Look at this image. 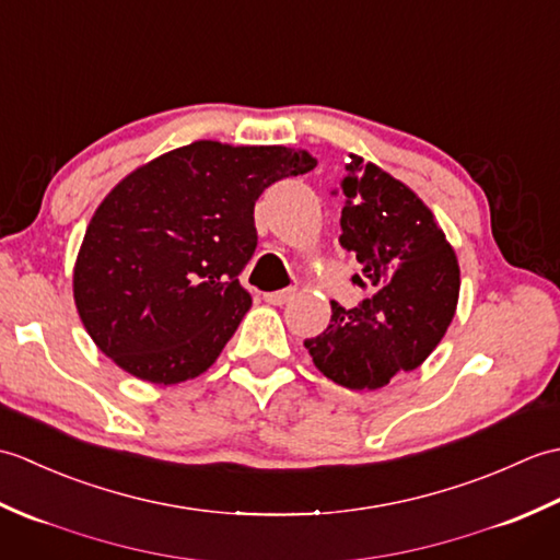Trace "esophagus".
Masks as SVG:
<instances>
[{"label":"esophagus","instance_id":"1","mask_svg":"<svg viewBox=\"0 0 560 560\" xmlns=\"http://www.w3.org/2000/svg\"><path fill=\"white\" fill-rule=\"evenodd\" d=\"M291 299H295V289H281V291L265 293V301L269 305H283V303H289Z\"/></svg>","mask_w":560,"mask_h":560}]
</instances>
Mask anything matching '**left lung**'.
<instances>
[{
    "label": "left lung",
    "instance_id": "left-lung-1",
    "mask_svg": "<svg viewBox=\"0 0 560 560\" xmlns=\"http://www.w3.org/2000/svg\"><path fill=\"white\" fill-rule=\"evenodd\" d=\"M339 243L355 255L368 299L331 303L329 327L305 339L315 368L349 389L385 387L419 368L445 337L459 299L457 255L433 211L380 165L349 153Z\"/></svg>",
    "mask_w": 560,
    "mask_h": 560
}]
</instances>
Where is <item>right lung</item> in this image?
I'll return each instance as SVG.
<instances>
[{"instance_id": "right-lung-1", "label": "right lung", "mask_w": 560, "mask_h": 560, "mask_svg": "<svg viewBox=\"0 0 560 560\" xmlns=\"http://www.w3.org/2000/svg\"><path fill=\"white\" fill-rule=\"evenodd\" d=\"M315 165L305 149L199 139L122 177L74 265L77 313L93 343L153 385L209 371L253 305L237 273L257 247L255 201Z\"/></svg>"}]
</instances>
